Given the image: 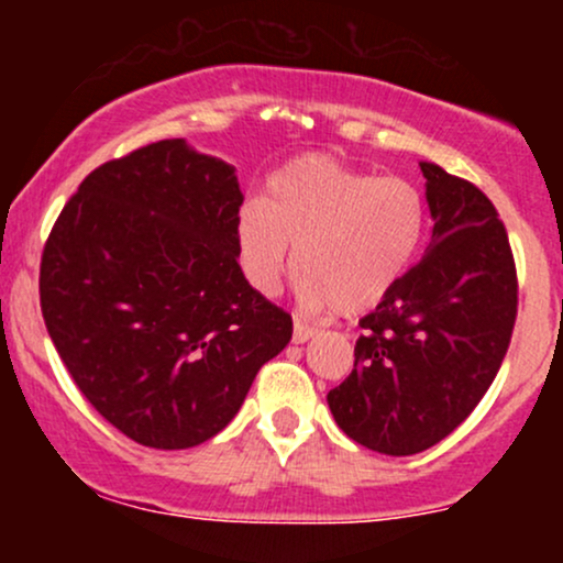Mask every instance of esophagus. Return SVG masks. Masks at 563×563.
Here are the masks:
<instances>
[{
  "instance_id": "esophagus-1",
  "label": "esophagus",
  "mask_w": 563,
  "mask_h": 563,
  "mask_svg": "<svg viewBox=\"0 0 563 563\" xmlns=\"http://www.w3.org/2000/svg\"><path fill=\"white\" fill-rule=\"evenodd\" d=\"M314 333H318V328L314 325H307V322H301V320L294 322V344H303V341L312 339Z\"/></svg>"
}]
</instances>
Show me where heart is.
Segmentation results:
<instances>
[{"instance_id": "1", "label": "heart", "mask_w": 563, "mask_h": 563, "mask_svg": "<svg viewBox=\"0 0 563 563\" xmlns=\"http://www.w3.org/2000/svg\"><path fill=\"white\" fill-rule=\"evenodd\" d=\"M421 235L423 198L416 185L328 156L283 164L260 203H245L235 219L238 262L251 286L275 296L294 262L303 301L344 314L376 307L402 280Z\"/></svg>"}]
</instances>
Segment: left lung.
<instances>
[{"label": "left lung", "mask_w": 563, "mask_h": 563, "mask_svg": "<svg viewBox=\"0 0 563 563\" xmlns=\"http://www.w3.org/2000/svg\"><path fill=\"white\" fill-rule=\"evenodd\" d=\"M421 172L434 219L429 249L360 320L354 371L328 391L339 429L384 455L434 448L466 421L500 371L519 307L493 200L429 161Z\"/></svg>", "instance_id": "8db88e82"}]
</instances>
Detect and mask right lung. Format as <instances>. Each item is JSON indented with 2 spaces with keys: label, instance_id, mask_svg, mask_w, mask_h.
Returning a JSON list of instances; mask_svg holds the SVG:
<instances>
[{
  "label": "right lung",
  "instance_id": "add662e5",
  "mask_svg": "<svg viewBox=\"0 0 563 563\" xmlns=\"http://www.w3.org/2000/svg\"><path fill=\"white\" fill-rule=\"evenodd\" d=\"M235 166L161 140L97 166L38 269L49 339L89 405L156 450L206 442L294 333L245 280Z\"/></svg>",
  "mask_w": 563,
  "mask_h": 563
}]
</instances>
